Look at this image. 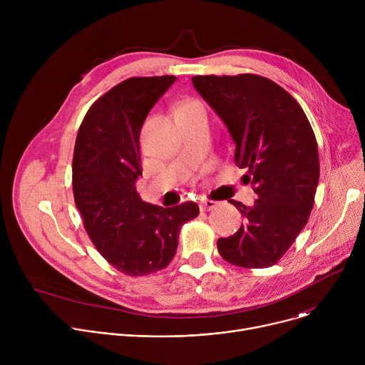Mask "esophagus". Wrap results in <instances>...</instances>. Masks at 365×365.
Segmentation results:
<instances>
[{
  "instance_id": "obj_1",
  "label": "esophagus",
  "mask_w": 365,
  "mask_h": 365,
  "mask_svg": "<svg viewBox=\"0 0 365 365\" xmlns=\"http://www.w3.org/2000/svg\"><path fill=\"white\" fill-rule=\"evenodd\" d=\"M215 206H217V202H215V200L203 199V200L200 202V210H202V211H211V210H214Z\"/></svg>"
}]
</instances>
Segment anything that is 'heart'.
<instances>
[{
  "label": "heart",
  "instance_id": "1",
  "mask_svg": "<svg viewBox=\"0 0 365 365\" xmlns=\"http://www.w3.org/2000/svg\"><path fill=\"white\" fill-rule=\"evenodd\" d=\"M193 103H197L196 101H186V102H183V103H180V107H189V106H193ZM179 107V108H180Z\"/></svg>",
  "mask_w": 365,
  "mask_h": 365
}]
</instances>
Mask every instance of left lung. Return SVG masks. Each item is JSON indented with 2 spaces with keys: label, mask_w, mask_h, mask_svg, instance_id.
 <instances>
[{
  "label": "left lung",
  "mask_w": 365,
  "mask_h": 365,
  "mask_svg": "<svg viewBox=\"0 0 365 365\" xmlns=\"http://www.w3.org/2000/svg\"><path fill=\"white\" fill-rule=\"evenodd\" d=\"M195 89L227 125L234 160L247 169L257 199L231 202L244 217L240 230L220 238L225 262L245 269L276 264L306 225L319 182L315 133L297 101L276 82L252 73L193 76Z\"/></svg>",
  "instance_id": "1"
}]
</instances>
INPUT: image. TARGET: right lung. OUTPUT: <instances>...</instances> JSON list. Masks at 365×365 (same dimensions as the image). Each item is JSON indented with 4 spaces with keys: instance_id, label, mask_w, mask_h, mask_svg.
<instances>
[{
    "instance_id": "1",
    "label": "right lung",
    "mask_w": 365,
    "mask_h": 365,
    "mask_svg": "<svg viewBox=\"0 0 365 365\" xmlns=\"http://www.w3.org/2000/svg\"><path fill=\"white\" fill-rule=\"evenodd\" d=\"M175 81L125 79L92 103L76 135L72 187L83 227L102 257L134 277L168 267L182 225L199 215L195 202L162 207L135 189L143 123Z\"/></svg>"
}]
</instances>
